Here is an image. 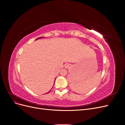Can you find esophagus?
<instances>
[{
	"instance_id": "1",
	"label": "esophagus",
	"mask_w": 125,
	"mask_h": 125,
	"mask_svg": "<svg viewBox=\"0 0 125 125\" xmlns=\"http://www.w3.org/2000/svg\"><path fill=\"white\" fill-rule=\"evenodd\" d=\"M65 67L66 68H69L70 67V65L69 63H67L66 64V65H65Z\"/></svg>"
}]
</instances>
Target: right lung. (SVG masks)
<instances>
[{"label": "right lung", "mask_w": 125, "mask_h": 125, "mask_svg": "<svg viewBox=\"0 0 125 125\" xmlns=\"http://www.w3.org/2000/svg\"><path fill=\"white\" fill-rule=\"evenodd\" d=\"M43 37H39V38H37V39H36V40H37V39H41V38H43ZM54 82H55V81H54ZM51 90H52V89H51ZM50 91H51V90H50V91H49V92H50ZM48 92H47V93H48Z\"/></svg>", "instance_id": "right-lung-1"}]
</instances>
